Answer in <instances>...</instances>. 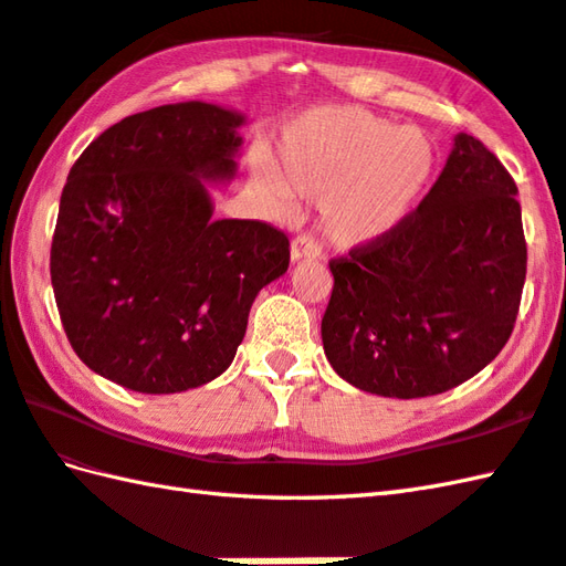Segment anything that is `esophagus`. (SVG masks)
Returning <instances> with one entry per match:
<instances>
[{
    "label": "esophagus",
    "instance_id": "1",
    "mask_svg": "<svg viewBox=\"0 0 566 566\" xmlns=\"http://www.w3.org/2000/svg\"><path fill=\"white\" fill-rule=\"evenodd\" d=\"M316 258H321V245L308 233H302L292 240V262Z\"/></svg>",
    "mask_w": 566,
    "mask_h": 566
}]
</instances>
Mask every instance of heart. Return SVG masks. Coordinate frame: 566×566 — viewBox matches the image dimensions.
I'll list each match as a JSON object with an SVG mask.
<instances>
[{
  "mask_svg": "<svg viewBox=\"0 0 566 566\" xmlns=\"http://www.w3.org/2000/svg\"><path fill=\"white\" fill-rule=\"evenodd\" d=\"M438 170V148L420 128H399L355 106L314 109L284 128L276 167L260 163L252 185L276 211L296 195L323 199V231L340 248L391 235Z\"/></svg>",
  "mask_w": 566,
  "mask_h": 566,
  "instance_id": "1",
  "label": "heart"
}]
</instances>
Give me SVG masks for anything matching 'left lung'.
<instances>
[{
	"label": "left lung",
	"mask_w": 566,
	"mask_h": 566,
	"mask_svg": "<svg viewBox=\"0 0 566 566\" xmlns=\"http://www.w3.org/2000/svg\"><path fill=\"white\" fill-rule=\"evenodd\" d=\"M518 187L457 134L438 182L379 243L331 260L323 350L353 387L420 399L472 379L509 343L525 284Z\"/></svg>",
	"instance_id": "left-lung-1"
}]
</instances>
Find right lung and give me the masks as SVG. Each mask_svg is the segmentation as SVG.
<instances>
[{"label":"right lung","instance_id":"right-lung-1","mask_svg":"<svg viewBox=\"0 0 566 566\" xmlns=\"http://www.w3.org/2000/svg\"><path fill=\"white\" fill-rule=\"evenodd\" d=\"M245 116L207 102L155 106L94 138L72 165L51 282L72 350L140 394L201 387L228 369L290 238L211 219L203 182H231Z\"/></svg>","mask_w":566,"mask_h":566}]
</instances>
